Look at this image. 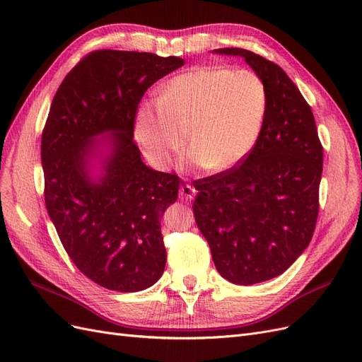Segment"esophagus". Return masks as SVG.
Here are the masks:
<instances>
[{"instance_id": "1", "label": "esophagus", "mask_w": 362, "mask_h": 362, "mask_svg": "<svg viewBox=\"0 0 362 362\" xmlns=\"http://www.w3.org/2000/svg\"><path fill=\"white\" fill-rule=\"evenodd\" d=\"M194 194H196V190H194V187H192L190 184L181 185V189H180V198H181V201L189 202V201H192L194 198Z\"/></svg>"}]
</instances>
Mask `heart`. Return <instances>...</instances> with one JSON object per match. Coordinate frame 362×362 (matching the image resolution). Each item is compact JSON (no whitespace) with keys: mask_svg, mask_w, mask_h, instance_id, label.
Listing matches in <instances>:
<instances>
[{"mask_svg":"<svg viewBox=\"0 0 362 362\" xmlns=\"http://www.w3.org/2000/svg\"><path fill=\"white\" fill-rule=\"evenodd\" d=\"M269 107L267 87L249 69L198 66L163 86L160 100H144L134 134L146 157L164 166L184 146L185 166L226 172L254 149Z\"/></svg>","mask_w":362,"mask_h":362,"instance_id":"b5f03b06","label":"heart"}]
</instances>
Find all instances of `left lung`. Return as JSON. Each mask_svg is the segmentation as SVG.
I'll return each instance as SVG.
<instances>
[{
  "label": "left lung",
  "mask_w": 362,
  "mask_h": 362,
  "mask_svg": "<svg viewBox=\"0 0 362 362\" xmlns=\"http://www.w3.org/2000/svg\"><path fill=\"white\" fill-rule=\"evenodd\" d=\"M267 87L269 107L254 149L240 166L194 181V221L214 266L237 286L279 276L310 245L319 214L323 148L311 107L288 75L242 48Z\"/></svg>",
  "instance_id": "left-lung-1"
}]
</instances>
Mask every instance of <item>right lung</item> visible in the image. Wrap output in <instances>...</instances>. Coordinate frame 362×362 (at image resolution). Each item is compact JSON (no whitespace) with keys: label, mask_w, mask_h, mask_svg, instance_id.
<instances>
[{"label":"right lung","mask_w":362,"mask_h":362,"mask_svg":"<svg viewBox=\"0 0 362 362\" xmlns=\"http://www.w3.org/2000/svg\"><path fill=\"white\" fill-rule=\"evenodd\" d=\"M180 57L101 49L64 76L42 134L45 204L74 264L98 286L134 293L166 266L160 221L181 180L148 168L134 144L141 96Z\"/></svg>","instance_id":"obj_1"}]
</instances>
